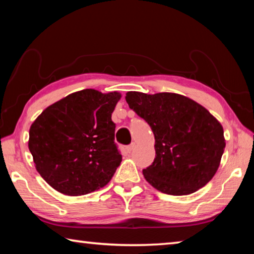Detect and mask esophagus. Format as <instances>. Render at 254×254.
<instances>
[{
    "instance_id": "34e87169",
    "label": "esophagus",
    "mask_w": 254,
    "mask_h": 254,
    "mask_svg": "<svg viewBox=\"0 0 254 254\" xmlns=\"http://www.w3.org/2000/svg\"><path fill=\"white\" fill-rule=\"evenodd\" d=\"M133 149H134V143H131V144L127 145V148H126V151H127V153H131Z\"/></svg>"
}]
</instances>
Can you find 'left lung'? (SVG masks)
<instances>
[{
	"label": "left lung",
	"mask_w": 254,
	"mask_h": 254,
	"mask_svg": "<svg viewBox=\"0 0 254 254\" xmlns=\"http://www.w3.org/2000/svg\"><path fill=\"white\" fill-rule=\"evenodd\" d=\"M126 100L149 124L156 140V158L142 170L147 182L174 196L204 187L224 152L221 123L205 107L179 94L127 92Z\"/></svg>",
	"instance_id": "8db88e82"
}]
</instances>
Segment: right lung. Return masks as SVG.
I'll list each match as a JSON object with an SVG mask.
<instances>
[{
  "label": "right lung",
  "instance_id": "add662e5",
  "mask_svg": "<svg viewBox=\"0 0 254 254\" xmlns=\"http://www.w3.org/2000/svg\"><path fill=\"white\" fill-rule=\"evenodd\" d=\"M121 94L83 89L42 112L29 132L36 169L56 190L80 196L104 187L122 161L112 113Z\"/></svg>",
  "mask_w": 254,
  "mask_h": 254
}]
</instances>
